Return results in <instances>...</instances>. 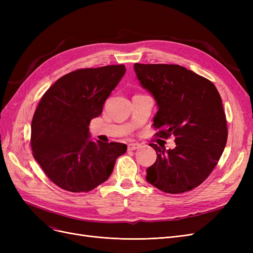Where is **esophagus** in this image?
Returning <instances> with one entry per match:
<instances>
[{"mask_svg": "<svg viewBox=\"0 0 253 253\" xmlns=\"http://www.w3.org/2000/svg\"><path fill=\"white\" fill-rule=\"evenodd\" d=\"M139 148H141V145L139 143H129L127 145L128 151H134V150H137V149H139Z\"/></svg>", "mask_w": 253, "mask_h": 253, "instance_id": "esophagus-1", "label": "esophagus"}]
</instances>
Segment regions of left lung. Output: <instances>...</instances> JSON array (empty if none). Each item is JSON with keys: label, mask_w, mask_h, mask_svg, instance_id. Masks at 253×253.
<instances>
[{"label": "left lung", "mask_w": 253, "mask_h": 253, "mask_svg": "<svg viewBox=\"0 0 253 253\" xmlns=\"http://www.w3.org/2000/svg\"><path fill=\"white\" fill-rule=\"evenodd\" d=\"M141 86L155 98L156 136H174L176 147L150 143L157 154L147 180L166 193L178 194L200 186L217 165L228 131L221 98L214 84L175 64H134Z\"/></svg>", "instance_id": "8db88e82"}]
</instances>
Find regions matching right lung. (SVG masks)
<instances>
[{
	"instance_id": "add662e5",
	"label": "right lung",
	"mask_w": 253,
	"mask_h": 253,
	"mask_svg": "<svg viewBox=\"0 0 253 253\" xmlns=\"http://www.w3.org/2000/svg\"><path fill=\"white\" fill-rule=\"evenodd\" d=\"M125 65L81 68L45 91L32 121L33 155L47 177L70 192H88L110 177L126 144L91 141L89 122L100 116Z\"/></svg>"
}]
</instances>
